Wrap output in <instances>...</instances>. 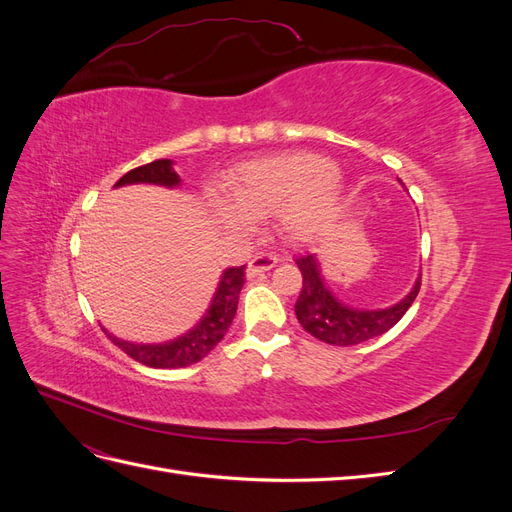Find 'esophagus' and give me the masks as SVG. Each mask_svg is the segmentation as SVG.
Returning a JSON list of instances; mask_svg holds the SVG:
<instances>
[{
	"label": "esophagus",
	"instance_id": "obj_1",
	"mask_svg": "<svg viewBox=\"0 0 512 512\" xmlns=\"http://www.w3.org/2000/svg\"><path fill=\"white\" fill-rule=\"evenodd\" d=\"M277 260H280V258H277L275 254H258L250 262H247L245 273H247V277H256L260 273L273 269L277 265Z\"/></svg>",
	"mask_w": 512,
	"mask_h": 512
}]
</instances>
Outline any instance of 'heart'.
I'll return each instance as SVG.
<instances>
[{"label":"heart","mask_w":512,"mask_h":512,"mask_svg":"<svg viewBox=\"0 0 512 512\" xmlns=\"http://www.w3.org/2000/svg\"><path fill=\"white\" fill-rule=\"evenodd\" d=\"M342 177L316 153H288L243 164L224 183L228 205L220 207L228 226L277 215L286 237L305 241L327 230L342 203Z\"/></svg>","instance_id":"heart-1"}]
</instances>
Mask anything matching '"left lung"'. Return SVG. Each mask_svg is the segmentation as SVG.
Wrapping results in <instances>:
<instances>
[{"label": "left lung", "instance_id": "8db88e82", "mask_svg": "<svg viewBox=\"0 0 512 512\" xmlns=\"http://www.w3.org/2000/svg\"><path fill=\"white\" fill-rule=\"evenodd\" d=\"M297 267L303 275L301 294L294 305V314L301 327L316 339L331 346H354L374 339L404 318L414 303L421 277L404 299L384 309H363L339 301L327 286L314 254L297 258Z\"/></svg>", "mask_w": 512, "mask_h": 512}]
</instances>
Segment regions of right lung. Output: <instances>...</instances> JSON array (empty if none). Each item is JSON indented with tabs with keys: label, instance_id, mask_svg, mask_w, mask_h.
Masks as SVG:
<instances>
[{
	"label": "right lung",
	"instance_id": "add662e5",
	"mask_svg": "<svg viewBox=\"0 0 512 512\" xmlns=\"http://www.w3.org/2000/svg\"><path fill=\"white\" fill-rule=\"evenodd\" d=\"M132 183H153V185H166V188H177L181 183L179 175L173 168V160H156L145 166H138L130 173L123 175L115 188L121 185H132ZM245 282V265L243 267H230L222 273L218 290L213 294V301L205 316L196 322L188 333L173 339V342L164 344H132L126 339H119L115 335H108L111 342L132 356L134 361L143 363L147 367L156 369H177V367H188L198 363L205 356L220 344V339L226 335L228 327L232 324V318L237 314L239 305V292Z\"/></svg>",
	"mask_w": 512,
	"mask_h": 512
}]
</instances>
